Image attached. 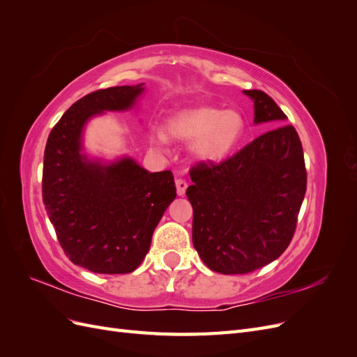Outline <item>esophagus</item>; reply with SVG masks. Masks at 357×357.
<instances>
[{
    "instance_id": "esophagus-1",
    "label": "esophagus",
    "mask_w": 357,
    "mask_h": 357,
    "mask_svg": "<svg viewBox=\"0 0 357 357\" xmlns=\"http://www.w3.org/2000/svg\"><path fill=\"white\" fill-rule=\"evenodd\" d=\"M176 186H177V195L183 197L186 193L188 189V181L185 178H177L176 180Z\"/></svg>"
}]
</instances>
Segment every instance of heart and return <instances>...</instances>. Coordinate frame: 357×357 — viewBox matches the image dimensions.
<instances>
[{
	"mask_svg": "<svg viewBox=\"0 0 357 357\" xmlns=\"http://www.w3.org/2000/svg\"><path fill=\"white\" fill-rule=\"evenodd\" d=\"M244 131V121L234 110L214 107H197L176 113L168 121V132L181 139H193L192 150L199 159L218 160L238 143ZM150 142L156 147L168 143V135L162 128H152Z\"/></svg>",
	"mask_w": 357,
	"mask_h": 357,
	"instance_id": "b5f03b06",
	"label": "heart"
}]
</instances>
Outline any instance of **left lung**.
Segmentation results:
<instances>
[{
    "label": "left lung",
    "instance_id": "8db88e82",
    "mask_svg": "<svg viewBox=\"0 0 357 357\" xmlns=\"http://www.w3.org/2000/svg\"><path fill=\"white\" fill-rule=\"evenodd\" d=\"M255 123L280 127L255 138L219 164L190 168L186 195L193 208L192 241L211 271L248 274L275 261L289 247L307 190L304 152L296 129L262 91Z\"/></svg>",
    "mask_w": 357,
    "mask_h": 357
}]
</instances>
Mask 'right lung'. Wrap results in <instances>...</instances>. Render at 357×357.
<instances>
[{"label":"right lung","mask_w":357,"mask_h":357,"mask_svg":"<svg viewBox=\"0 0 357 357\" xmlns=\"http://www.w3.org/2000/svg\"><path fill=\"white\" fill-rule=\"evenodd\" d=\"M144 91L116 86L84 95L49 134L43 202L63 253L96 274L132 273L153 231L177 197L171 171L149 172L131 158L102 165L80 153L84 123L102 112L128 110Z\"/></svg>","instance_id":"1"}]
</instances>
